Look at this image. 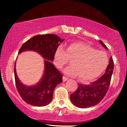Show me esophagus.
I'll return each instance as SVG.
<instances>
[{
	"label": "esophagus",
	"mask_w": 127,
	"mask_h": 127,
	"mask_svg": "<svg viewBox=\"0 0 127 127\" xmlns=\"http://www.w3.org/2000/svg\"><path fill=\"white\" fill-rule=\"evenodd\" d=\"M68 79V78H67L66 76H64L63 77V81L64 82H65V81H67Z\"/></svg>",
	"instance_id": "34e87169"
}]
</instances>
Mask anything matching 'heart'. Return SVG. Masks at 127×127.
<instances>
[{
  "label": "heart",
  "mask_w": 127,
  "mask_h": 127,
  "mask_svg": "<svg viewBox=\"0 0 127 127\" xmlns=\"http://www.w3.org/2000/svg\"><path fill=\"white\" fill-rule=\"evenodd\" d=\"M104 55L105 59L103 55ZM70 60L72 64L65 67L64 73L72 77L79 76L84 82L94 79L106 69L107 59L105 54L96 51L90 45L80 42H73L67 48L63 46L56 49L54 54V64L59 69Z\"/></svg>",
  "instance_id": "b5f03b06"
}]
</instances>
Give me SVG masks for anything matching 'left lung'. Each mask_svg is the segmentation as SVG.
<instances>
[{"instance_id": "1", "label": "left lung", "mask_w": 127, "mask_h": 127, "mask_svg": "<svg viewBox=\"0 0 127 127\" xmlns=\"http://www.w3.org/2000/svg\"><path fill=\"white\" fill-rule=\"evenodd\" d=\"M99 42L103 47L107 49L101 40ZM113 68V60L112 57H110L105 73L98 80L90 85L79 84L76 91L70 95V100L73 104L79 108H87L100 103L108 91Z\"/></svg>"}]
</instances>
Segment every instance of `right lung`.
I'll list each match as a JSON object with an SVG mask.
<instances>
[{
	"mask_svg": "<svg viewBox=\"0 0 127 127\" xmlns=\"http://www.w3.org/2000/svg\"><path fill=\"white\" fill-rule=\"evenodd\" d=\"M61 39L53 34L34 36L24 43L18 54L25 51H33L40 54L45 59L44 73L40 81L36 85L26 86L20 82L17 75L15 63L14 65L15 85L19 94L26 103L34 106H46L51 101L54 89L63 82V75L52 63L54 54Z\"/></svg>",
	"mask_w": 127,
	"mask_h": 127,
	"instance_id": "add662e5",
	"label": "right lung"
}]
</instances>
